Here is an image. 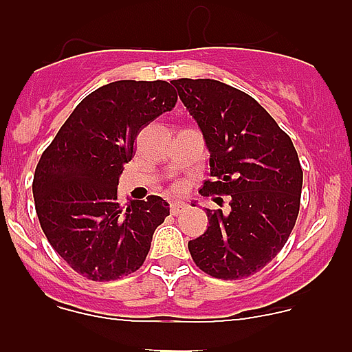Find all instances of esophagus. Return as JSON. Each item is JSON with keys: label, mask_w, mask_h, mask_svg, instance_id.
<instances>
[{"label": "esophagus", "mask_w": 352, "mask_h": 352, "mask_svg": "<svg viewBox=\"0 0 352 352\" xmlns=\"http://www.w3.org/2000/svg\"><path fill=\"white\" fill-rule=\"evenodd\" d=\"M185 203H179V201H174V203H170V213L173 214H179L183 210H185Z\"/></svg>", "instance_id": "34e87169"}]
</instances>
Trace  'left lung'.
Here are the masks:
<instances>
[{
  "label": "left lung",
  "mask_w": 352,
  "mask_h": 352,
  "mask_svg": "<svg viewBox=\"0 0 352 352\" xmlns=\"http://www.w3.org/2000/svg\"><path fill=\"white\" fill-rule=\"evenodd\" d=\"M173 84L210 149L203 195H231L229 213L206 210L208 231L188 250L210 276L238 280L287 243L300 213L303 170L291 138L250 95L213 79Z\"/></svg>",
  "instance_id": "obj_1"
}]
</instances>
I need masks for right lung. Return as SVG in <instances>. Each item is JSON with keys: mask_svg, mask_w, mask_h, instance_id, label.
<instances>
[{"mask_svg": "<svg viewBox=\"0 0 352 352\" xmlns=\"http://www.w3.org/2000/svg\"><path fill=\"white\" fill-rule=\"evenodd\" d=\"M166 80H116L89 93L45 148L33 178L43 234L74 272L95 282L138 272L169 214L158 195L118 203V179L142 126L173 111Z\"/></svg>", "mask_w": 352, "mask_h": 352, "instance_id": "right-lung-1", "label": "right lung"}]
</instances>
